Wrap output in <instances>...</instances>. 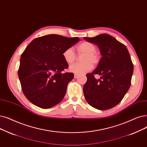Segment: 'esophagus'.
I'll return each instance as SVG.
<instances>
[{
	"label": "esophagus",
	"instance_id": "1",
	"mask_svg": "<svg viewBox=\"0 0 147 147\" xmlns=\"http://www.w3.org/2000/svg\"><path fill=\"white\" fill-rule=\"evenodd\" d=\"M79 74H77V73H74V78H75V79H76V78H78V77H79Z\"/></svg>",
	"mask_w": 147,
	"mask_h": 147
}]
</instances>
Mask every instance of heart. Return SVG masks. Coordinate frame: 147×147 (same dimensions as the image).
I'll use <instances>...</instances> for the list:
<instances>
[{
  "instance_id": "1",
  "label": "heart",
  "mask_w": 147,
  "mask_h": 147,
  "mask_svg": "<svg viewBox=\"0 0 147 147\" xmlns=\"http://www.w3.org/2000/svg\"><path fill=\"white\" fill-rule=\"evenodd\" d=\"M76 49L79 55L84 54L82 58V62L76 63L69 67L71 72L78 74H84L88 72L92 68L93 64L97 65L100 61L99 56L95 53L96 47L91 42L84 41L76 46ZM62 56L65 61L71 64L76 59V55L74 50L71 47H69L64 50L62 53Z\"/></svg>"
}]
</instances>
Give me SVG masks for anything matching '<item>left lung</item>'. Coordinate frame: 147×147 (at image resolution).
Returning a JSON list of instances; mask_svg holds the SVG:
<instances>
[{"mask_svg": "<svg viewBox=\"0 0 147 147\" xmlns=\"http://www.w3.org/2000/svg\"><path fill=\"white\" fill-rule=\"evenodd\" d=\"M84 39L97 45L102 56L97 67L86 75L85 98L95 109H111L120 103L131 85L133 64L129 51L123 44L106 34ZM95 74L100 75V79H95Z\"/></svg>", "mask_w": 147, "mask_h": 147, "instance_id": "left-lung-1", "label": "left lung"}]
</instances>
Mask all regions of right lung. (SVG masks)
Listing matches in <instances>:
<instances>
[{
	"label": "right lung",
	"mask_w": 147,
	"mask_h": 147,
	"mask_svg": "<svg viewBox=\"0 0 147 147\" xmlns=\"http://www.w3.org/2000/svg\"><path fill=\"white\" fill-rule=\"evenodd\" d=\"M79 38L47 35L32 41L21 55L18 75L26 98L34 105L48 109L62 100L73 73L62 53L79 41Z\"/></svg>",
	"instance_id": "right-lung-1"
}]
</instances>
